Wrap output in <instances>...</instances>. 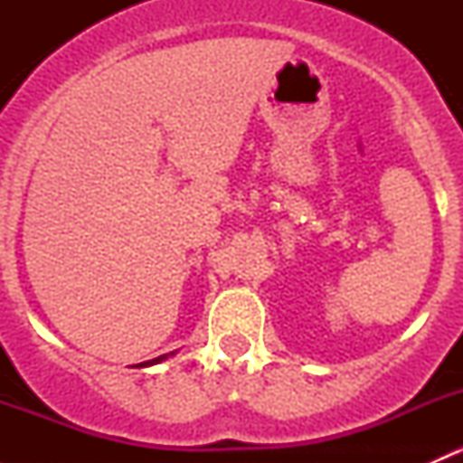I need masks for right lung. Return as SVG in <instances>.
<instances>
[{
  "instance_id": "right-lung-1",
  "label": "right lung",
  "mask_w": 463,
  "mask_h": 463,
  "mask_svg": "<svg viewBox=\"0 0 463 463\" xmlns=\"http://www.w3.org/2000/svg\"><path fill=\"white\" fill-rule=\"evenodd\" d=\"M167 358V354H163V356H158V358H152V361H147V363H141V365H137V367H147V365H154V363H161V361H165Z\"/></svg>"
}]
</instances>
